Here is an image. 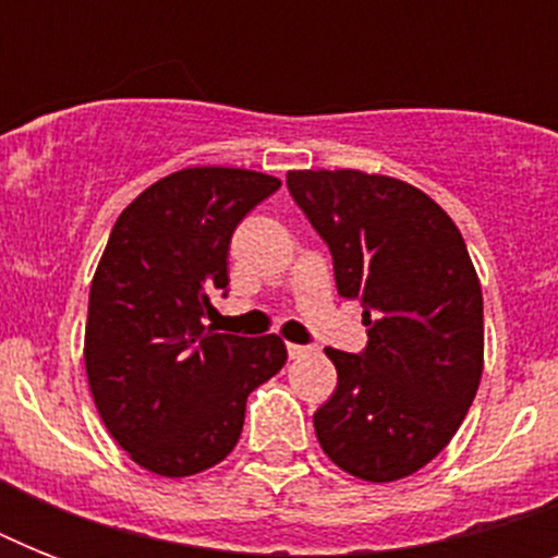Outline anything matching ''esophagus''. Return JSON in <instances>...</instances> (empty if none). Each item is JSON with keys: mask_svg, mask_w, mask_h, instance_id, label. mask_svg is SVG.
Wrapping results in <instances>:
<instances>
[{"mask_svg": "<svg viewBox=\"0 0 558 558\" xmlns=\"http://www.w3.org/2000/svg\"><path fill=\"white\" fill-rule=\"evenodd\" d=\"M287 353L289 359H306L313 356L315 348H306V344H287Z\"/></svg>", "mask_w": 558, "mask_h": 558, "instance_id": "obj_1", "label": "esophagus"}]
</instances>
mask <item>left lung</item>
I'll list each match as a JSON object with an SVG mask.
<instances>
[{
	"mask_svg": "<svg viewBox=\"0 0 558 558\" xmlns=\"http://www.w3.org/2000/svg\"><path fill=\"white\" fill-rule=\"evenodd\" d=\"M287 187L362 301L367 348H327L339 371L313 423L324 454L371 484L432 463L484 373V295L458 226L420 187L362 170H289Z\"/></svg>",
	"mask_w": 558,
	"mask_h": 558,
	"instance_id": "1",
	"label": "left lung"
}]
</instances>
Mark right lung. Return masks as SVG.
Wrapping results in <instances>:
<instances>
[{
    "label": "right lung",
    "mask_w": 558,
    "mask_h": 558,
    "mask_svg": "<svg viewBox=\"0 0 558 558\" xmlns=\"http://www.w3.org/2000/svg\"><path fill=\"white\" fill-rule=\"evenodd\" d=\"M278 187L257 170L185 168L138 193L112 226L83 362L107 432L147 472L187 477L226 460L248 393L287 365L278 336L202 324L228 287L234 228Z\"/></svg>",
    "instance_id": "right-lung-1"
}]
</instances>
